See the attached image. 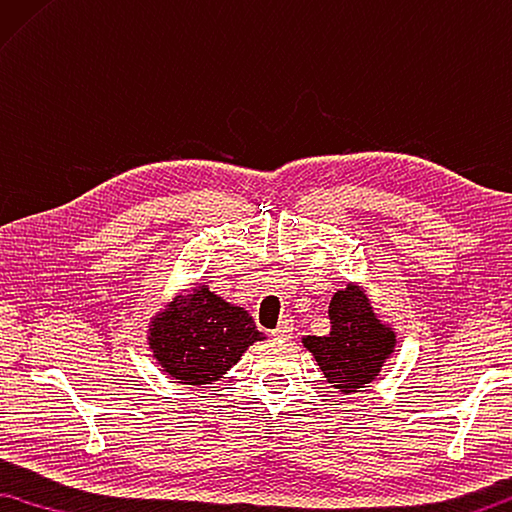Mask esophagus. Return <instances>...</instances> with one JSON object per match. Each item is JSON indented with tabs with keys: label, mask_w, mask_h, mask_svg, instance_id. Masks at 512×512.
Here are the masks:
<instances>
[{
	"label": "esophagus",
	"mask_w": 512,
	"mask_h": 512,
	"mask_svg": "<svg viewBox=\"0 0 512 512\" xmlns=\"http://www.w3.org/2000/svg\"><path fill=\"white\" fill-rule=\"evenodd\" d=\"M292 333H294V324H292V319H290V317H283V319H281V324L276 326L270 335H272V339H290V337H292Z\"/></svg>",
	"instance_id": "34e87169"
}]
</instances>
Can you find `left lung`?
Returning a JSON list of instances; mask_svg holds the SVG:
<instances>
[{
    "label": "left lung",
    "mask_w": 512,
    "mask_h": 512,
    "mask_svg": "<svg viewBox=\"0 0 512 512\" xmlns=\"http://www.w3.org/2000/svg\"><path fill=\"white\" fill-rule=\"evenodd\" d=\"M328 317L330 333L303 337V346L317 360L328 384L342 393H357L380 375L396 348V333L378 319L366 290L357 283L333 294Z\"/></svg>",
    "instance_id": "left-lung-1"
}]
</instances>
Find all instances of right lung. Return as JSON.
<instances>
[{"label": "right lung", "mask_w": 512, "mask_h": 512, "mask_svg": "<svg viewBox=\"0 0 512 512\" xmlns=\"http://www.w3.org/2000/svg\"><path fill=\"white\" fill-rule=\"evenodd\" d=\"M263 339L245 308L202 283L173 297L148 326V346L161 371L191 387L218 382L251 344Z\"/></svg>", "instance_id": "1"}]
</instances>
